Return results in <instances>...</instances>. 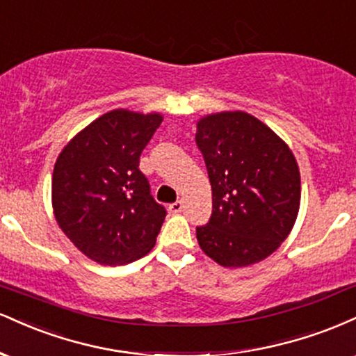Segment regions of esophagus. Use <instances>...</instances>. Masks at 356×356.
I'll return each mask as SVG.
<instances>
[{
	"instance_id": "esophagus-1",
	"label": "esophagus",
	"mask_w": 356,
	"mask_h": 356,
	"mask_svg": "<svg viewBox=\"0 0 356 356\" xmlns=\"http://www.w3.org/2000/svg\"><path fill=\"white\" fill-rule=\"evenodd\" d=\"M181 210H183V202H181V200H178V202H175V203L170 204V211L171 213H179Z\"/></svg>"
}]
</instances>
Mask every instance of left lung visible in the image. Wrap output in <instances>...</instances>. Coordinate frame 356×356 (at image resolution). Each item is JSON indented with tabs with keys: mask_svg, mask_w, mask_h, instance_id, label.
<instances>
[{
	"mask_svg": "<svg viewBox=\"0 0 356 356\" xmlns=\"http://www.w3.org/2000/svg\"><path fill=\"white\" fill-rule=\"evenodd\" d=\"M213 191V211L196 227L202 250L221 266L265 260L285 241L300 208L293 153L271 129L243 111L210 115L196 124Z\"/></svg>",
	"mask_w": 356,
	"mask_h": 356,
	"instance_id": "obj_1",
	"label": "left lung"
}]
</instances>
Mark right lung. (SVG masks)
<instances>
[{
    "mask_svg": "<svg viewBox=\"0 0 356 356\" xmlns=\"http://www.w3.org/2000/svg\"><path fill=\"white\" fill-rule=\"evenodd\" d=\"M163 118L115 110L65 146L53 171L58 225L102 265H127L154 246L166 208L153 198L140 156Z\"/></svg>",
    "mask_w": 356,
    "mask_h": 356,
    "instance_id": "obj_1",
    "label": "right lung"
}]
</instances>
